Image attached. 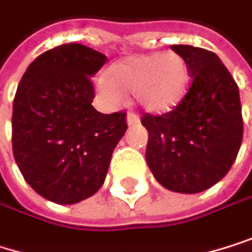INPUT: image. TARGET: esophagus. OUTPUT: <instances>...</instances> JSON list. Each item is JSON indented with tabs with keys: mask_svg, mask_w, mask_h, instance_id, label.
Listing matches in <instances>:
<instances>
[{
	"mask_svg": "<svg viewBox=\"0 0 252 252\" xmlns=\"http://www.w3.org/2000/svg\"><path fill=\"white\" fill-rule=\"evenodd\" d=\"M139 116H136V115H133V113H128L127 115V124L128 125H136V124H139Z\"/></svg>",
	"mask_w": 252,
	"mask_h": 252,
	"instance_id": "esophagus-1",
	"label": "esophagus"
}]
</instances>
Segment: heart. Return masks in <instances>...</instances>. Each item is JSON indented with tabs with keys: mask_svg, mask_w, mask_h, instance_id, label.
I'll return each instance as SVG.
<instances>
[{
	"mask_svg": "<svg viewBox=\"0 0 252 252\" xmlns=\"http://www.w3.org/2000/svg\"><path fill=\"white\" fill-rule=\"evenodd\" d=\"M191 85V70L178 52L148 53L124 58L110 71L100 74L97 88L110 104H122L128 94L148 113L172 112L185 98Z\"/></svg>",
	"mask_w": 252,
	"mask_h": 252,
	"instance_id": "heart-1",
	"label": "heart"
}]
</instances>
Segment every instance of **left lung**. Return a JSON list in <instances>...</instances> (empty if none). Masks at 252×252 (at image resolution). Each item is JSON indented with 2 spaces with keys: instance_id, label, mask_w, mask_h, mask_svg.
Returning <instances> with one entry per match:
<instances>
[{
  "instance_id": "8db88e82",
  "label": "left lung",
  "mask_w": 252,
  "mask_h": 252,
  "mask_svg": "<svg viewBox=\"0 0 252 252\" xmlns=\"http://www.w3.org/2000/svg\"><path fill=\"white\" fill-rule=\"evenodd\" d=\"M170 47L187 60L192 83L172 112L143 116L146 163L164 188L195 194L220 182L238 157L244 134L239 88L214 52Z\"/></svg>"
}]
</instances>
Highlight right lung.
Returning a JSON list of instances; mask_svg holds the SVG:
<instances>
[{"mask_svg":"<svg viewBox=\"0 0 252 252\" xmlns=\"http://www.w3.org/2000/svg\"><path fill=\"white\" fill-rule=\"evenodd\" d=\"M106 61L88 46L61 44L37 57L17 85L13 155L31 188L53 203L94 195L127 131L124 112L104 115L91 104V77Z\"/></svg>","mask_w":252,"mask_h":252,"instance_id":"obj_1","label":"right lung"}]
</instances>
